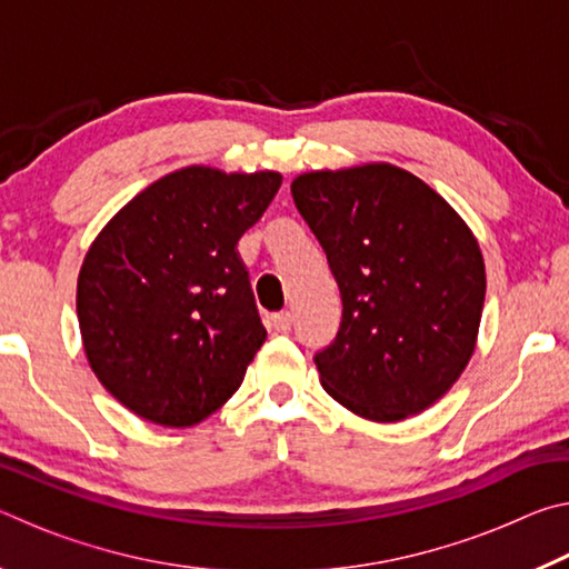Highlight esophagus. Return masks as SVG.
<instances>
[{"label":"esophagus","mask_w":569,"mask_h":569,"mask_svg":"<svg viewBox=\"0 0 569 569\" xmlns=\"http://www.w3.org/2000/svg\"><path fill=\"white\" fill-rule=\"evenodd\" d=\"M291 313L288 311H281V313H273L271 316V326L273 329L278 331V333H286V331H291Z\"/></svg>","instance_id":"esophagus-1"}]
</instances>
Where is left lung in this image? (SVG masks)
Wrapping results in <instances>:
<instances>
[{"label": "left lung", "instance_id": "1", "mask_svg": "<svg viewBox=\"0 0 569 569\" xmlns=\"http://www.w3.org/2000/svg\"><path fill=\"white\" fill-rule=\"evenodd\" d=\"M291 192L343 301L336 341L313 356L321 387L379 423L429 409L477 346L487 273L471 228L391 162L303 172Z\"/></svg>", "mask_w": 569, "mask_h": 569}]
</instances>
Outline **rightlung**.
Segmentation results:
<instances>
[{"label": "right lung", "mask_w": 569, "mask_h": 569, "mask_svg": "<svg viewBox=\"0 0 569 569\" xmlns=\"http://www.w3.org/2000/svg\"><path fill=\"white\" fill-rule=\"evenodd\" d=\"M281 182L273 170L180 168L92 240L77 276L84 356L140 419L192 427L243 383L266 329L236 246Z\"/></svg>", "instance_id": "right-lung-1"}]
</instances>
